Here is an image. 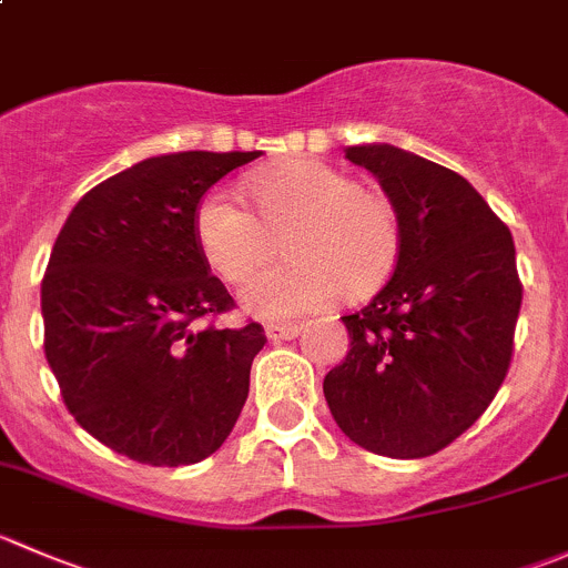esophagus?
I'll list each match as a JSON object with an SVG mask.
<instances>
[{
	"label": "esophagus",
	"mask_w": 568,
	"mask_h": 568,
	"mask_svg": "<svg viewBox=\"0 0 568 568\" xmlns=\"http://www.w3.org/2000/svg\"><path fill=\"white\" fill-rule=\"evenodd\" d=\"M302 333V324H268L266 338L280 344V341H291Z\"/></svg>",
	"instance_id": "34e87169"
}]
</instances>
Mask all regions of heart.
I'll use <instances>...</instances> for the list:
<instances>
[{
	"label": "heart",
	"instance_id": "heart-1",
	"mask_svg": "<svg viewBox=\"0 0 568 568\" xmlns=\"http://www.w3.org/2000/svg\"><path fill=\"white\" fill-rule=\"evenodd\" d=\"M255 213L227 191L200 202L194 235L207 266L227 283L250 280L277 252L291 261L252 280L241 294L252 316L291 322L322 311L344 291L368 296L394 274L402 252L396 205L318 161H285L246 180Z\"/></svg>",
	"mask_w": 568,
	"mask_h": 568
}]
</instances>
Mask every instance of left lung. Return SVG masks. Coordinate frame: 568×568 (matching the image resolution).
Here are the masks:
<instances>
[{
	"mask_svg": "<svg viewBox=\"0 0 568 568\" xmlns=\"http://www.w3.org/2000/svg\"><path fill=\"white\" fill-rule=\"evenodd\" d=\"M396 205L402 252L388 283L344 316L349 352L324 377L344 436L385 458H427L497 396L521 307L510 230L453 169L390 144L346 150Z\"/></svg>",
	"mask_w": 568,
	"mask_h": 568,
	"instance_id": "8db88e82",
	"label": "left lung"
}]
</instances>
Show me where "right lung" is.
I'll use <instances>...</instances> for the list:
<instances>
[{"label":"right lung","mask_w":568,"mask_h":568,"mask_svg":"<svg viewBox=\"0 0 568 568\" xmlns=\"http://www.w3.org/2000/svg\"><path fill=\"white\" fill-rule=\"evenodd\" d=\"M261 152L146 158L88 191L41 283L43 352L65 407L113 453L200 464L233 433L266 335L196 327L233 307L194 235L202 196Z\"/></svg>","instance_id":"right-lung-1"}]
</instances>
